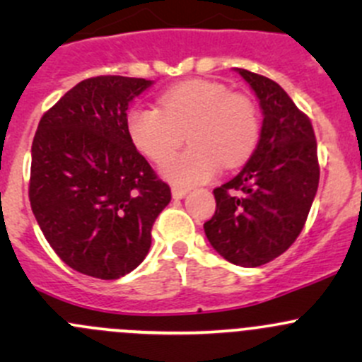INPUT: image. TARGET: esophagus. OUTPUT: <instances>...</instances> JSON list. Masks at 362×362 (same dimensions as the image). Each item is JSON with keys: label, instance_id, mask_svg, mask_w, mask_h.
<instances>
[{"label": "esophagus", "instance_id": "34e87169", "mask_svg": "<svg viewBox=\"0 0 362 362\" xmlns=\"http://www.w3.org/2000/svg\"><path fill=\"white\" fill-rule=\"evenodd\" d=\"M187 192H189L187 187H177V185H175V187H171V194H173L175 199L184 198V196L187 194Z\"/></svg>", "mask_w": 362, "mask_h": 362}]
</instances>
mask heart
Instances as JSON below:
<instances>
[{
	"instance_id": "b5f03b06",
	"label": "heart",
	"mask_w": 362,
	"mask_h": 362,
	"mask_svg": "<svg viewBox=\"0 0 362 362\" xmlns=\"http://www.w3.org/2000/svg\"><path fill=\"white\" fill-rule=\"evenodd\" d=\"M127 134L147 159L163 163L188 134L192 147L163 164L173 184L196 185L224 168H235L255 151L261 131L257 107L214 80H187L164 90L159 108L134 107Z\"/></svg>"
}]
</instances>
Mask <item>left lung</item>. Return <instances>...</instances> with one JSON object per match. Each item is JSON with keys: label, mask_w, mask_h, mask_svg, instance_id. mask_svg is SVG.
<instances>
[{"label": "left lung", "mask_w": 362, "mask_h": 362, "mask_svg": "<svg viewBox=\"0 0 362 362\" xmlns=\"http://www.w3.org/2000/svg\"><path fill=\"white\" fill-rule=\"evenodd\" d=\"M257 96L261 138L243 170L214 189L217 208L204 235L233 264L255 268L284 254L305 226L319 187L312 122L272 78L238 68Z\"/></svg>", "instance_id": "8db88e82"}]
</instances>
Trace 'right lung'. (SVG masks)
I'll return each instance as SVG.
<instances>
[{"instance_id": "obj_1", "label": "right lung", "mask_w": 362, "mask_h": 362, "mask_svg": "<svg viewBox=\"0 0 362 362\" xmlns=\"http://www.w3.org/2000/svg\"><path fill=\"white\" fill-rule=\"evenodd\" d=\"M151 80H82L43 113L31 147L29 202L69 268L101 280L133 272L171 199L127 134V107Z\"/></svg>"}]
</instances>
